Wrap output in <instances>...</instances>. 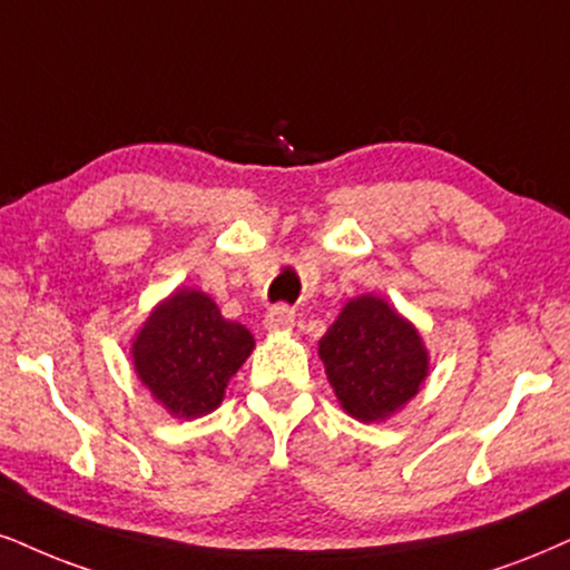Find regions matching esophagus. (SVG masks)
<instances>
[{
  "instance_id": "1",
  "label": "esophagus",
  "mask_w": 570,
  "mask_h": 570,
  "mask_svg": "<svg viewBox=\"0 0 570 570\" xmlns=\"http://www.w3.org/2000/svg\"><path fill=\"white\" fill-rule=\"evenodd\" d=\"M264 325L266 330H272V333H285V330H293V325H296V312L287 306H274L266 312Z\"/></svg>"
}]
</instances>
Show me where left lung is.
Returning <instances> with one entry per match:
<instances>
[{"instance_id":"obj_1","label":"left lung","mask_w":570,"mask_h":570,"mask_svg":"<svg viewBox=\"0 0 570 570\" xmlns=\"http://www.w3.org/2000/svg\"><path fill=\"white\" fill-rule=\"evenodd\" d=\"M320 360L341 406L362 423L402 410L428 375L417 330L375 296L343 306L320 341Z\"/></svg>"}]
</instances>
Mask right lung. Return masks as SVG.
<instances>
[{
    "mask_svg": "<svg viewBox=\"0 0 570 570\" xmlns=\"http://www.w3.org/2000/svg\"><path fill=\"white\" fill-rule=\"evenodd\" d=\"M250 348L240 322L224 320L206 293L185 287L150 314L131 354L139 381L168 412L200 417L222 404Z\"/></svg>",
    "mask_w": 570,
    "mask_h": 570,
    "instance_id": "1",
    "label": "right lung"
}]
</instances>
